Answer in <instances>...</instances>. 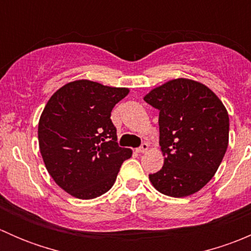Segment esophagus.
<instances>
[{"label": "esophagus", "mask_w": 251, "mask_h": 251, "mask_svg": "<svg viewBox=\"0 0 251 251\" xmlns=\"http://www.w3.org/2000/svg\"><path fill=\"white\" fill-rule=\"evenodd\" d=\"M148 148H149L148 143H142L141 147H138V148L136 149V151H137V153H140V154L146 153V151H148Z\"/></svg>", "instance_id": "34e87169"}]
</instances>
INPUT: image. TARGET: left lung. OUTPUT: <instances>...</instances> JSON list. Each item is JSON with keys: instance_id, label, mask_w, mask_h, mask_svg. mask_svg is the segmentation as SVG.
<instances>
[{"instance_id": "obj_1", "label": "left lung", "mask_w": 251, "mask_h": 251, "mask_svg": "<svg viewBox=\"0 0 251 251\" xmlns=\"http://www.w3.org/2000/svg\"><path fill=\"white\" fill-rule=\"evenodd\" d=\"M159 110L160 171L149 175L160 193L191 196L214 177L228 147L229 118L216 95L188 78L171 80L144 97Z\"/></svg>"}]
</instances>
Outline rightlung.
I'll return each instance as SVG.
<instances>
[{
  "label": "right lung",
  "mask_w": 251,
  "mask_h": 251,
  "mask_svg": "<svg viewBox=\"0 0 251 251\" xmlns=\"http://www.w3.org/2000/svg\"><path fill=\"white\" fill-rule=\"evenodd\" d=\"M127 88L77 80L60 87L41 114L39 144L55 183L78 199H93L111 188L132 151L119 146L111 110Z\"/></svg>",
  "instance_id": "add662e5"
}]
</instances>
